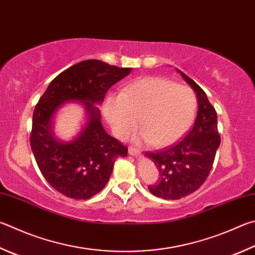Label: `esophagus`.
Listing matches in <instances>:
<instances>
[{"instance_id": "esophagus-1", "label": "esophagus", "mask_w": 255, "mask_h": 255, "mask_svg": "<svg viewBox=\"0 0 255 255\" xmlns=\"http://www.w3.org/2000/svg\"><path fill=\"white\" fill-rule=\"evenodd\" d=\"M128 152H129V155L135 156V157L140 156V154H141V151L139 149H137V148H133V147H129Z\"/></svg>"}]
</instances>
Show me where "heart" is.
Masks as SVG:
<instances>
[{"label": "heart", "mask_w": 255, "mask_h": 255, "mask_svg": "<svg viewBox=\"0 0 255 255\" xmlns=\"http://www.w3.org/2000/svg\"><path fill=\"white\" fill-rule=\"evenodd\" d=\"M197 99L191 88L160 77H147L110 97L104 113L116 136L125 137L139 119L141 138L151 146L165 147L182 138L191 128Z\"/></svg>", "instance_id": "obj_1"}]
</instances>
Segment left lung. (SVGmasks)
I'll list each match as a JSON object with an SVG mask.
<instances>
[{"mask_svg": "<svg viewBox=\"0 0 255 255\" xmlns=\"http://www.w3.org/2000/svg\"><path fill=\"white\" fill-rule=\"evenodd\" d=\"M176 71L196 94L198 109L193 128L182 140L164 150L145 154L160 173L158 184L148 189L164 200H179L200 188L211 172L221 142L217 115L206 94L185 73L178 69Z\"/></svg>", "mask_w": 255, "mask_h": 255, "instance_id": "1", "label": "left lung"}]
</instances>
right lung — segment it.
I'll return each instance as SVG.
<instances>
[{
  "mask_svg": "<svg viewBox=\"0 0 255 255\" xmlns=\"http://www.w3.org/2000/svg\"><path fill=\"white\" fill-rule=\"evenodd\" d=\"M131 72L100 61L85 60L50 82L32 118L31 149L45 180L63 195L88 200L103 191L118 157L128 148L108 135L97 106L109 88ZM81 103L85 110L82 127L69 141L55 135L54 123L66 103Z\"/></svg>",
  "mask_w": 255,
  "mask_h": 255,
  "instance_id": "obj_1",
  "label": "right lung"
}]
</instances>
